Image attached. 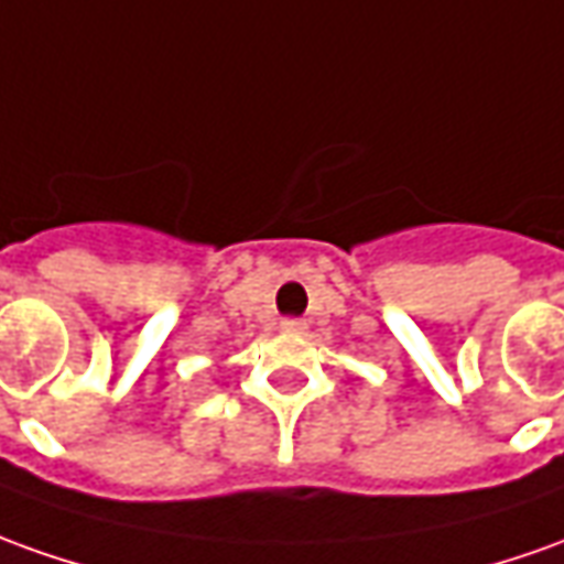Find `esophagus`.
Segmentation results:
<instances>
[{"label": "esophagus", "mask_w": 564, "mask_h": 564, "mask_svg": "<svg viewBox=\"0 0 564 564\" xmlns=\"http://www.w3.org/2000/svg\"><path fill=\"white\" fill-rule=\"evenodd\" d=\"M282 332L304 334L306 332V322L304 319H282Z\"/></svg>", "instance_id": "esophagus-1"}]
</instances>
